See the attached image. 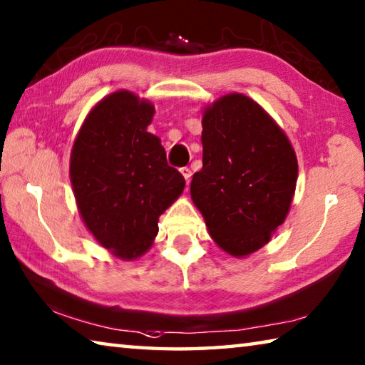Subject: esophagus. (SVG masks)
<instances>
[{
    "instance_id": "obj_1",
    "label": "esophagus",
    "mask_w": 365,
    "mask_h": 365,
    "mask_svg": "<svg viewBox=\"0 0 365 365\" xmlns=\"http://www.w3.org/2000/svg\"><path fill=\"white\" fill-rule=\"evenodd\" d=\"M180 174L183 175L185 182H187V185H188L190 180H191V170H190L188 168H182V169H180Z\"/></svg>"
}]
</instances>
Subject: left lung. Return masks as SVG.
<instances>
[{
	"instance_id": "obj_1",
	"label": "left lung",
	"mask_w": 365,
	"mask_h": 365,
	"mask_svg": "<svg viewBox=\"0 0 365 365\" xmlns=\"http://www.w3.org/2000/svg\"><path fill=\"white\" fill-rule=\"evenodd\" d=\"M202 169L190 193L212 240L242 258L268 244L292 204L298 163L279 124L231 92L202 110Z\"/></svg>"
}]
</instances>
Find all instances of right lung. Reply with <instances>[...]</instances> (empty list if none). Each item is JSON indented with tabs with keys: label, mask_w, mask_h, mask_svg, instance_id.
Instances as JSON below:
<instances>
[{
	"label": "right lung",
	"mask_w": 365,
	"mask_h": 365,
	"mask_svg": "<svg viewBox=\"0 0 365 365\" xmlns=\"http://www.w3.org/2000/svg\"><path fill=\"white\" fill-rule=\"evenodd\" d=\"M153 116L147 98L111 92L92 107L71 147L79 215L96 241L121 260H135L151 247L160 215L185 188L160 137L147 130Z\"/></svg>",
	"instance_id": "add662e5"
}]
</instances>
